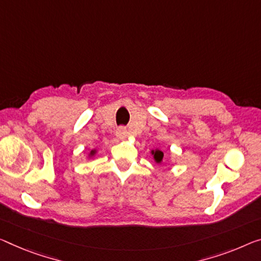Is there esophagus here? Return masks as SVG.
Here are the masks:
<instances>
[{
  "label": "esophagus",
  "instance_id": "obj_1",
  "mask_svg": "<svg viewBox=\"0 0 261 261\" xmlns=\"http://www.w3.org/2000/svg\"><path fill=\"white\" fill-rule=\"evenodd\" d=\"M117 135L119 136L120 139L126 138V136H127V130H126V128H125V127H120V128H118V130H117Z\"/></svg>",
  "mask_w": 261,
  "mask_h": 261
}]
</instances>
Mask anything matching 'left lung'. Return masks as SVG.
<instances>
[{"label": "left lung", "mask_w": 261, "mask_h": 261, "mask_svg": "<svg viewBox=\"0 0 261 261\" xmlns=\"http://www.w3.org/2000/svg\"><path fill=\"white\" fill-rule=\"evenodd\" d=\"M154 153V151H153ZM162 158H163V153L160 150H156L155 154H154V159L156 160V162H161L162 161Z\"/></svg>", "instance_id": "left-lung-1"}]
</instances>
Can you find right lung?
Returning <instances> with one entry per match:
<instances>
[{"label": "right lung", "mask_w": 261, "mask_h": 261, "mask_svg": "<svg viewBox=\"0 0 261 261\" xmlns=\"http://www.w3.org/2000/svg\"><path fill=\"white\" fill-rule=\"evenodd\" d=\"M92 153H94V151H92Z\"/></svg>", "instance_id": "1"}]
</instances>
